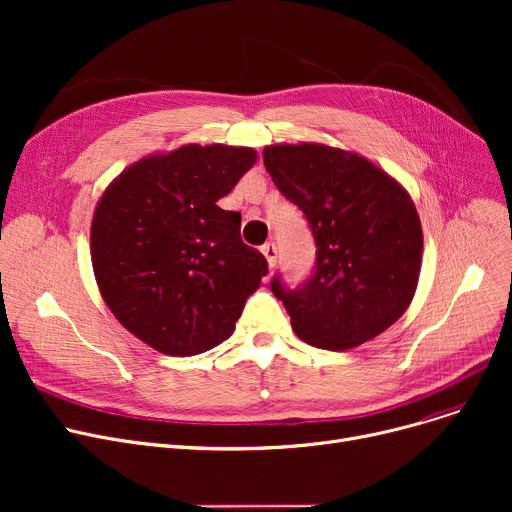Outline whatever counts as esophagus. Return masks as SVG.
Segmentation results:
<instances>
[{
	"mask_svg": "<svg viewBox=\"0 0 512 512\" xmlns=\"http://www.w3.org/2000/svg\"><path fill=\"white\" fill-rule=\"evenodd\" d=\"M261 253H263L267 265H270V267L276 265V261H278V249H276L274 242H267V245H263V247H261Z\"/></svg>",
	"mask_w": 512,
	"mask_h": 512,
	"instance_id": "esophagus-1",
	"label": "esophagus"
}]
</instances>
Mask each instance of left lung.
Instances as JSON below:
<instances>
[{
	"label": "left lung",
	"mask_w": 512,
	"mask_h": 512,
	"mask_svg": "<svg viewBox=\"0 0 512 512\" xmlns=\"http://www.w3.org/2000/svg\"><path fill=\"white\" fill-rule=\"evenodd\" d=\"M263 164L307 215L317 245L315 274L303 288L272 282L294 334L348 351L386 332L409 309L423 261L407 188L361 153L324 143L267 145Z\"/></svg>",
	"instance_id": "1"
}]
</instances>
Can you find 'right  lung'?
Masks as SVG:
<instances>
[{"instance_id":"right-lung-1","label":"right lung","mask_w":512,"mask_h":512,"mask_svg":"<svg viewBox=\"0 0 512 512\" xmlns=\"http://www.w3.org/2000/svg\"><path fill=\"white\" fill-rule=\"evenodd\" d=\"M257 161L234 145L188 143L126 166L99 197L91 263L105 305L170 357L232 336L265 257L240 238V213L218 207Z\"/></svg>"}]
</instances>
